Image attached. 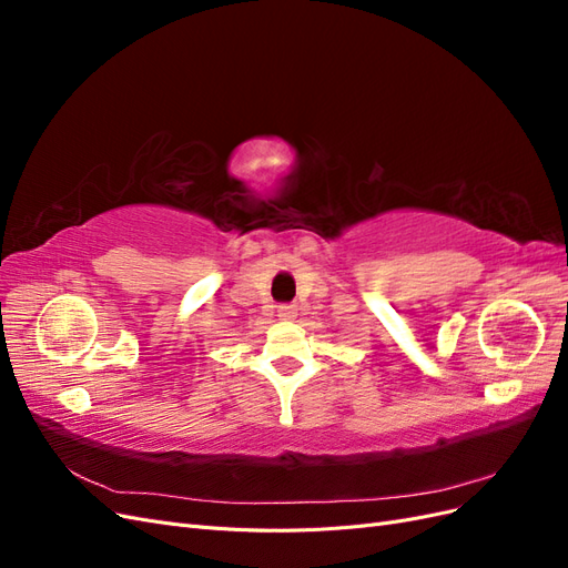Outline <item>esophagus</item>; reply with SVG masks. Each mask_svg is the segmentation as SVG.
I'll use <instances>...</instances> for the list:
<instances>
[{
  "instance_id": "34e87169",
  "label": "esophagus",
  "mask_w": 568,
  "mask_h": 568,
  "mask_svg": "<svg viewBox=\"0 0 568 568\" xmlns=\"http://www.w3.org/2000/svg\"><path fill=\"white\" fill-rule=\"evenodd\" d=\"M280 320H284V322H291L296 317V305H280Z\"/></svg>"
}]
</instances>
